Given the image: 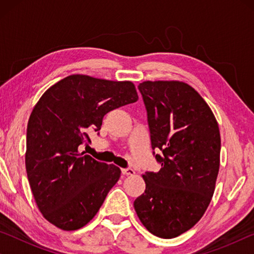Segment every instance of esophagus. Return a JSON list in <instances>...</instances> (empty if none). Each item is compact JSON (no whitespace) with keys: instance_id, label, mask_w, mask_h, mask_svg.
<instances>
[{"instance_id":"34e87169","label":"esophagus","mask_w":254,"mask_h":254,"mask_svg":"<svg viewBox=\"0 0 254 254\" xmlns=\"http://www.w3.org/2000/svg\"><path fill=\"white\" fill-rule=\"evenodd\" d=\"M122 174L124 176H133V175H135V171L133 170L132 168H123L122 169Z\"/></svg>"}]
</instances>
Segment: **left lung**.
Masks as SVG:
<instances>
[{"mask_svg": "<svg viewBox=\"0 0 254 254\" xmlns=\"http://www.w3.org/2000/svg\"><path fill=\"white\" fill-rule=\"evenodd\" d=\"M139 91L151 147L161 151L156 154L161 168L142 175L145 190L133 205L150 233L173 239L190 230L212 200L220 170V128L207 103L184 81L147 80Z\"/></svg>", "mask_w": 254, "mask_h": 254, "instance_id": "obj_1", "label": "left lung"}]
</instances>
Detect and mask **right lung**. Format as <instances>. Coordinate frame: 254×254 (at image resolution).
Instances as JSON below:
<instances>
[{"label":"right lung","mask_w":254,"mask_h":254,"mask_svg":"<svg viewBox=\"0 0 254 254\" xmlns=\"http://www.w3.org/2000/svg\"><path fill=\"white\" fill-rule=\"evenodd\" d=\"M132 81L70 75L42 94L27 127L25 168L38 208L64 231L95 216L121 169L93 159L78 147L101 128L110 111L137 101Z\"/></svg>","instance_id":"add662e5"}]
</instances>
